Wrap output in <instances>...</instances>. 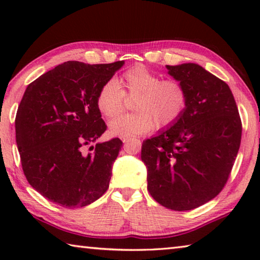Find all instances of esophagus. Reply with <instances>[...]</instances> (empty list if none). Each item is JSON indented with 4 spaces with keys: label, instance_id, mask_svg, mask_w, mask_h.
Masks as SVG:
<instances>
[{
    "label": "esophagus",
    "instance_id": "esophagus-1",
    "mask_svg": "<svg viewBox=\"0 0 260 260\" xmlns=\"http://www.w3.org/2000/svg\"><path fill=\"white\" fill-rule=\"evenodd\" d=\"M127 141H128V139H126V138H124V139H122V142H127Z\"/></svg>",
    "mask_w": 260,
    "mask_h": 260
}]
</instances>
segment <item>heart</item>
<instances>
[{"mask_svg":"<svg viewBox=\"0 0 260 260\" xmlns=\"http://www.w3.org/2000/svg\"><path fill=\"white\" fill-rule=\"evenodd\" d=\"M125 98L133 100L134 113L118 117L110 122L113 134L133 136L144 134L157 126L169 128L181 119L188 108V91L174 79L161 80L160 76L138 65L127 70L118 80L101 87L96 105L105 118L119 116L125 109Z\"/></svg>","mask_w":260,"mask_h":260,"instance_id":"heart-1","label":"heart"}]
</instances>
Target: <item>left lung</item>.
<instances>
[{
    "label": "left lung",
    "mask_w": 260,
    "mask_h": 260,
    "mask_svg": "<svg viewBox=\"0 0 260 260\" xmlns=\"http://www.w3.org/2000/svg\"><path fill=\"white\" fill-rule=\"evenodd\" d=\"M166 68L186 87L188 108L177 124L143 141L141 159L152 199L167 209L188 211L225 187L240 149L242 121L225 81L193 63Z\"/></svg>",
    "instance_id": "8db88e82"
}]
</instances>
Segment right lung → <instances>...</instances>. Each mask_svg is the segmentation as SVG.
<instances>
[{"label": "right lung", "instance_id": "1", "mask_svg": "<svg viewBox=\"0 0 260 260\" xmlns=\"http://www.w3.org/2000/svg\"><path fill=\"white\" fill-rule=\"evenodd\" d=\"M124 60L85 64L69 60L26 88L16 116V142L28 183L63 208H83L108 190L122 141L89 147L107 125L98 94Z\"/></svg>", "mask_w": 260, "mask_h": 260}]
</instances>
